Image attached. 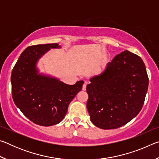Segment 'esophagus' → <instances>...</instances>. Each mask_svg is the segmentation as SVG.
I'll list each match as a JSON object with an SVG mask.
<instances>
[{"mask_svg": "<svg viewBox=\"0 0 159 159\" xmlns=\"http://www.w3.org/2000/svg\"><path fill=\"white\" fill-rule=\"evenodd\" d=\"M82 90H86V84H85H85L83 85Z\"/></svg>", "mask_w": 159, "mask_h": 159, "instance_id": "1", "label": "esophagus"}]
</instances>
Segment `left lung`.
Returning <instances> with one entry per match:
<instances>
[{"mask_svg":"<svg viewBox=\"0 0 159 159\" xmlns=\"http://www.w3.org/2000/svg\"><path fill=\"white\" fill-rule=\"evenodd\" d=\"M86 87L87 109L94 125L104 130L121 127L143 107L149 77L140 57L125 50L113 59Z\"/></svg>","mask_w":159,"mask_h":159,"instance_id":"8db88e82","label":"left lung"}]
</instances>
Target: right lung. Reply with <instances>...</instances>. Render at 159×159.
Instances as JSON below:
<instances>
[{
  "instance_id": "1",
  "label": "right lung",
  "mask_w": 159,
  "mask_h": 159,
  "mask_svg": "<svg viewBox=\"0 0 159 159\" xmlns=\"http://www.w3.org/2000/svg\"><path fill=\"white\" fill-rule=\"evenodd\" d=\"M60 47L57 43H50L26 48L12 71L13 101L26 117L39 125L51 126L61 122L69 103L82 90L83 80L67 85L38 74V60L50 48Z\"/></svg>"
}]
</instances>
